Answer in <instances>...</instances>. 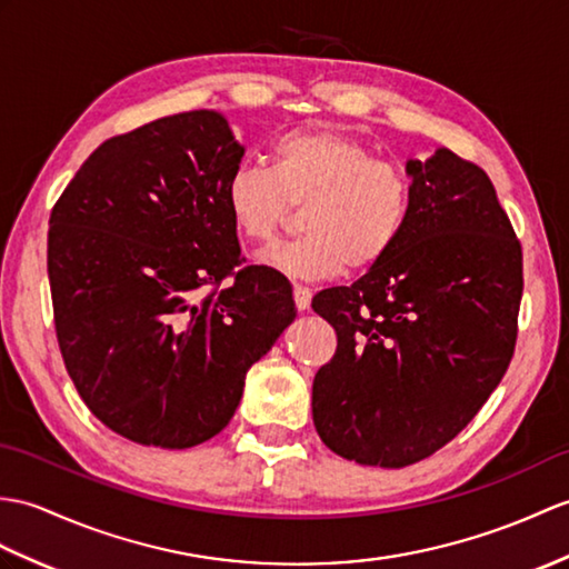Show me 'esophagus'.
I'll use <instances>...</instances> for the list:
<instances>
[{"label": "esophagus", "mask_w": 569, "mask_h": 569, "mask_svg": "<svg viewBox=\"0 0 569 569\" xmlns=\"http://www.w3.org/2000/svg\"><path fill=\"white\" fill-rule=\"evenodd\" d=\"M293 300H296V308L302 312L310 308V300H312V290L306 286H296L293 288Z\"/></svg>", "instance_id": "obj_1"}]
</instances>
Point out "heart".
<instances>
[{
  "instance_id": "1",
  "label": "heart",
  "mask_w": 569,
  "mask_h": 569,
  "mask_svg": "<svg viewBox=\"0 0 569 569\" xmlns=\"http://www.w3.org/2000/svg\"><path fill=\"white\" fill-rule=\"evenodd\" d=\"M234 230L271 242L290 208H302L306 237L276 244L259 263L290 279L322 281L347 267L368 271L386 259L412 213L407 171L337 130H296L273 142L271 169L242 162L224 181Z\"/></svg>"
}]
</instances>
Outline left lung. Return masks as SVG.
Segmentation results:
<instances>
[{"instance_id": "1", "label": "left lung", "mask_w": 569, "mask_h": 569, "mask_svg": "<svg viewBox=\"0 0 569 569\" xmlns=\"http://www.w3.org/2000/svg\"><path fill=\"white\" fill-rule=\"evenodd\" d=\"M407 174L400 242L356 283L312 298L337 332L312 382L315 429L361 466L405 468L456 439L517 345L521 244L490 177L446 148Z\"/></svg>"}]
</instances>
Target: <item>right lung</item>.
<instances>
[{
  "label": "right lung",
  "mask_w": 569,
  "mask_h": 569,
  "mask_svg": "<svg viewBox=\"0 0 569 569\" xmlns=\"http://www.w3.org/2000/svg\"><path fill=\"white\" fill-rule=\"evenodd\" d=\"M242 154L218 111L157 118L101 142L52 206L64 368L91 415L136 443L213 439L249 368L296 320L283 276L242 267L222 196Z\"/></svg>",
  "instance_id": "obj_1"
}]
</instances>
